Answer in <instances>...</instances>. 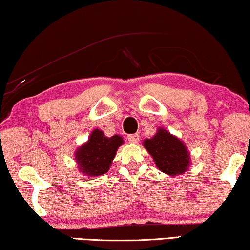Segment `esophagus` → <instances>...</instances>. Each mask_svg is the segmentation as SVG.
I'll return each instance as SVG.
<instances>
[{
  "label": "esophagus",
  "mask_w": 250,
  "mask_h": 250,
  "mask_svg": "<svg viewBox=\"0 0 250 250\" xmlns=\"http://www.w3.org/2000/svg\"><path fill=\"white\" fill-rule=\"evenodd\" d=\"M127 139H128L129 142H132V143H137V142H139V140H140V134H139V133L131 134V135H128V136H127Z\"/></svg>",
  "instance_id": "esophagus-1"
}]
</instances>
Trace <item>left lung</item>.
Listing matches in <instances>:
<instances>
[{
  "label": "left lung",
  "mask_w": 250,
  "mask_h": 250,
  "mask_svg": "<svg viewBox=\"0 0 250 250\" xmlns=\"http://www.w3.org/2000/svg\"><path fill=\"white\" fill-rule=\"evenodd\" d=\"M157 167L169 176L182 175L189 167V152L178 137L159 128L152 139L143 141Z\"/></svg>",
  "instance_id": "8db88e82"
}]
</instances>
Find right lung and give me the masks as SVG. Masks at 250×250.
I'll return each mask as SVG.
<instances>
[{
    "label": "right lung",
    "instance_id": "add662e5",
    "mask_svg": "<svg viewBox=\"0 0 250 250\" xmlns=\"http://www.w3.org/2000/svg\"><path fill=\"white\" fill-rule=\"evenodd\" d=\"M123 142L122 136L107 137L100 129H93L88 142L82 144L75 151V160L81 173L89 177L106 173Z\"/></svg>",
    "mask_w": 250,
    "mask_h": 250
}]
</instances>
